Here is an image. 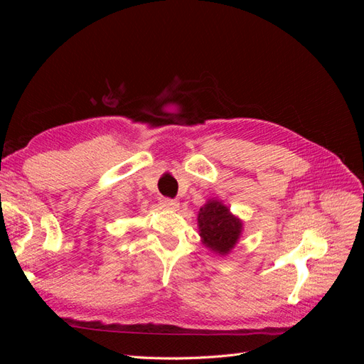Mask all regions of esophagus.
<instances>
[{
	"instance_id": "obj_1",
	"label": "esophagus",
	"mask_w": 364,
	"mask_h": 364,
	"mask_svg": "<svg viewBox=\"0 0 364 364\" xmlns=\"http://www.w3.org/2000/svg\"><path fill=\"white\" fill-rule=\"evenodd\" d=\"M159 205L164 209H170V211H178V209H179V202L171 200V199H168V197H161Z\"/></svg>"
}]
</instances>
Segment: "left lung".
<instances>
[{"label":"left lung","instance_id":"left-lung-1","mask_svg":"<svg viewBox=\"0 0 364 364\" xmlns=\"http://www.w3.org/2000/svg\"><path fill=\"white\" fill-rule=\"evenodd\" d=\"M202 245L218 257H228L243 234V220L218 199H208L197 214Z\"/></svg>","mask_w":364,"mask_h":364}]
</instances>
